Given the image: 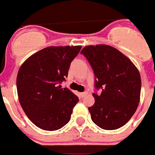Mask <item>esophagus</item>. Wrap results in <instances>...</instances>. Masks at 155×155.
Returning a JSON list of instances; mask_svg holds the SVG:
<instances>
[{
    "instance_id": "1",
    "label": "esophagus",
    "mask_w": 155,
    "mask_h": 155,
    "mask_svg": "<svg viewBox=\"0 0 155 155\" xmlns=\"http://www.w3.org/2000/svg\"><path fill=\"white\" fill-rule=\"evenodd\" d=\"M87 92H81V93H80L79 94H80V96L81 97V98H84L85 95H87Z\"/></svg>"
}]
</instances>
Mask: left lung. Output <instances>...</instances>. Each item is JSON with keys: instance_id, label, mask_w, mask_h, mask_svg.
I'll use <instances>...</instances> for the list:
<instances>
[{"instance_id": "8db88e82", "label": "left lung", "mask_w": 155, "mask_h": 155, "mask_svg": "<svg viewBox=\"0 0 155 155\" xmlns=\"http://www.w3.org/2000/svg\"><path fill=\"white\" fill-rule=\"evenodd\" d=\"M91 64L94 87V104L88 108L92 121L103 130L125 125L140 102L141 78L132 61L117 49L107 45L87 46L81 51Z\"/></svg>"}]
</instances>
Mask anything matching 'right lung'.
<instances>
[{
	"label": "right lung",
	"mask_w": 155,
	"mask_h": 155,
	"mask_svg": "<svg viewBox=\"0 0 155 155\" xmlns=\"http://www.w3.org/2000/svg\"><path fill=\"white\" fill-rule=\"evenodd\" d=\"M81 46H49L34 53L20 67L17 75L18 100L36 127L57 130L71 120L78 98L59 85L68 78L70 65Z\"/></svg>",
	"instance_id": "obj_1"
}]
</instances>
